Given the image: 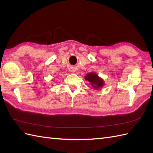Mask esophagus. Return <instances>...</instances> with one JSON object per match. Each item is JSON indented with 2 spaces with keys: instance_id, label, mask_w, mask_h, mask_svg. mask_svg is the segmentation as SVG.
<instances>
[{
  "instance_id": "1",
  "label": "esophagus",
  "mask_w": 153,
  "mask_h": 153,
  "mask_svg": "<svg viewBox=\"0 0 153 153\" xmlns=\"http://www.w3.org/2000/svg\"><path fill=\"white\" fill-rule=\"evenodd\" d=\"M72 72H73V71H72Z\"/></svg>"
}]
</instances>
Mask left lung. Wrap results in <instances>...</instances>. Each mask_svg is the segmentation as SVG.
<instances>
[{"label": "left lung", "mask_w": 153, "mask_h": 153, "mask_svg": "<svg viewBox=\"0 0 153 153\" xmlns=\"http://www.w3.org/2000/svg\"><path fill=\"white\" fill-rule=\"evenodd\" d=\"M85 79L88 81L94 89H100L104 85V81L102 79L98 76V75L94 72H91L87 74L85 76Z\"/></svg>", "instance_id": "8db88e82"}]
</instances>
